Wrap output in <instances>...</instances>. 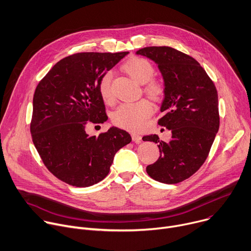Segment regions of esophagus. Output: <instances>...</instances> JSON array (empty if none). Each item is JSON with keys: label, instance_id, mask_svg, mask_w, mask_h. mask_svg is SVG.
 Returning <instances> with one entry per match:
<instances>
[{"label": "esophagus", "instance_id": "esophagus-1", "mask_svg": "<svg viewBox=\"0 0 251 251\" xmlns=\"http://www.w3.org/2000/svg\"><path fill=\"white\" fill-rule=\"evenodd\" d=\"M131 138H132V140H133L135 143H140L141 140H142L141 136H140L139 134H137V133H131Z\"/></svg>", "mask_w": 251, "mask_h": 251}]
</instances>
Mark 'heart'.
Wrapping results in <instances>:
<instances>
[{"mask_svg":"<svg viewBox=\"0 0 251 251\" xmlns=\"http://www.w3.org/2000/svg\"><path fill=\"white\" fill-rule=\"evenodd\" d=\"M123 69L137 83L144 84V91L152 98H159L163 93V84L154 78L155 68L148 59L133 57L127 60ZM99 92L103 101L111 104L114 101L112 73L106 72L99 81ZM153 106L148 100L142 99L135 103H124L113 114V123L123 128L136 131L141 129L147 119L152 115Z\"/></svg>","mask_w":251,"mask_h":251,"instance_id":"1","label":"heart"}]
</instances>
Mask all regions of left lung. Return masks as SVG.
Listing matches in <instances>:
<instances>
[{"label": "left lung", "mask_w": 251, "mask_h": 251, "mask_svg": "<svg viewBox=\"0 0 251 251\" xmlns=\"http://www.w3.org/2000/svg\"><path fill=\"white\" fill-rule=\"evenodd\" d=\"M136 54L153 60L162 73L165 97L160 111L164 115L158 125L172 131L168 142L156 134L142 137L157 143L160 152L146 172L161 183H180L204 164L219 130L216 86L196 59L175 48L149 46Z\"/></svg>", "instance_id": "8db88e82"}]
</instances>
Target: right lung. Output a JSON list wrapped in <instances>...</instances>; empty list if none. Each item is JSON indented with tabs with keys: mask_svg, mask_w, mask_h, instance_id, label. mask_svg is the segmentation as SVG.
<instances>
[{
	"mask_svg": "<svg viewBox=\"0 0 251 251\" xmlns=\"http://www.w3.org/2000/svg\"><path fill=\"white\" fill-rule=\"evenodd\" d=\"M128 52H80L58 61L36 86L30 132L45 167L59 180L89 187L110 172L118 150L131 141L111 127L89 135V125L108 120L99 81Z\"/></svg>",
	"mask_w": 251,
	"mask_h": 251,
	"instance_id": "obj_1",
	"label": "right lung"
}]
</instances>
